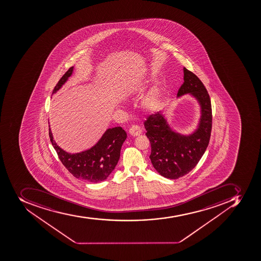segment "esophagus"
Masks as SVG:
<instances>
[{"instance_id": "34e87169", "label": "esophagus", "mask_w": 261, "mask_h": 261, "mask_svg": "<svg viewBox=\"0 0 261 261\" xmlns=\"http://www.w3.org/2000/svg\"><path fill=\"white\" fill-rule=\"evenodd\" d=\"M141 132H142V130H141L139 125H133L129 129V135L132 136H140Z\"/></svg>"}]
</instances>
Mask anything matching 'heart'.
<instances>
[{
  "instance_id": "b5f03b06",
  "label": "heart",
  "mask_w": 261,
  "mask_h": 261,
  "mask_svg": "<svg viewBox=\"0 0 261 261\" xmlns=\"http://www.w3.org/2000/svg\"><path fill=\"white\" fill-rule=\"evenodd\" d=\"M158 92L156 89L155 90H152L150 93H148L146 98L144 100V104L147 108L149 109H153L156 108L159 102V98H158Z\"/></svg>"
}]
</instances>
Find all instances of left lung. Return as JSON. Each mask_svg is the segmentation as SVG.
Returning a JSON list of instances; mask_svg holds the SVG:
<instances>
[{
	"label": "left lung",
	"instance_id": "obj_1",
	"mask_svg": "<svg viewBox=\"0 0 261 261\" xmlns=\"http://www.w3.org/2000/svg\"><path fill=\"white\" fill-rule=\"evenodd\" d=\"M184 83L177 96L191 93L201 107V118L196 132L181 136L171 129L163 115L158 112L144 121L147 137L151 144V163L164 177L177 179L197 165L210 143L212 129V107L208 91L202 81L184 68Z\"/></svg>",
	"mask_w": 261,
	"mask_h": 261
}]
</instances>
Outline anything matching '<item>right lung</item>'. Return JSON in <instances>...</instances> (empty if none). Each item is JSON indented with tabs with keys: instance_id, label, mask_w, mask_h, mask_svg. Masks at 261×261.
Returning a JSON list of instances; mask_svg holds the SVG:
<instances>
[{
	"instance_id": "add662e5",
	"label": "right lung",
	"mask_w": 261,
	"mask_h": 261,
	"mask_svg": "<svg viewBox=\"0 0 261 261\" xmlns=\"http://www.w3.org/2000/svg\"><path fill=\"white\" fill-rule=\"evenodd\" d=\"M73 67L69 68L56 85L53 93L62 87L71 75ZM126 136V133L121 126L108 129L93 148L81 153L71 154L66 153L56 144L49 128V137L51 144L66 169L74 177L93 183L106 180L114 170L120 159L121 146Z\"/></svg>"
}]
</instances>
